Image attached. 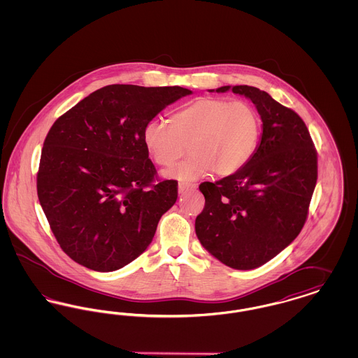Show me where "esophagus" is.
<instances>
[{
	"mask_svg": "<svg viewBox=\"0 0 358 358\" xmlns=\"http://www.w3.org/2000/svg\"><path fill=\"white\" fill-rule=\"evenodd\" d=\"M196 184H190V182H187V181H180V184H178V192L180 193H184V192H187V190H194L196 189Z\"/></svg>",
	"mask_w": 358,
	"mask_h": 358,
	"instance_id": "obj_1",
	"label": "esophagus"
}]
</instances>
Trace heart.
Instances as JSON below:
<instances>
[{"label":"heart","instance_id":"1","mask_svg":"<svg viewBox=\"0 0 358 358\" xmlns=\"http://www.w3.org/2000/svg\"><path fill=\"white\" fill-rule=\"evenodd\" d=\"M262 136V118L252 104L205 96L176 111L171 124L150 120L142 133L146 152L158 166L171 168L187 152L190 157L171 171L194 180L213 171L228 177L254 157Z\"/></svg>","mask_w":358,"mask_h":358}]
</instances>
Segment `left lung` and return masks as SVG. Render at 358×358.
Returning <instances> with one entry per match:
<instances>
[{
    "instance_id": "obj_1",
    "label": "left lung",
    "mask_w": 358,
    "mask_h": 358,
    "mask_svg": "<svg viewBox=\"0 0 358 358\" xmlns=\"http://www.w3.org/2000/svg\"><path fill=\"white\" fill-rule=\"evenodd\" d=\"M232 92L255 104L263 122L262 141L241 171L200 184L205 205L196 217V235L225 266L252 270L302 231L317 184L318 157L306 123L294 110L251 85H235Z\"/></svg>"
}]
</instances>
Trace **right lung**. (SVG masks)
<instances>
[{
	"label": "right lung",
	"mask_w": 358,
	"mask_h": 358,
	"mask_svg": "<svg viewBox=\"0 0 358 358\" xmlns=\"http://www.w3.org/2000/svg\"><path fill=\"white\" fill-rule=\"evenodd\" d=\"M187 88L110 85L60 115L45 136L37 196L60 248L94 271H115L152 243L178 196L145 149V126Z\"/></svg>",
	"instance_id": "add662e5"
}]
</instances>
